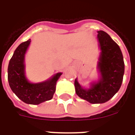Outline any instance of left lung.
<instances>
[{
    "label": "left lung",
    "mask_w": 135,
    "mask_h": 135,
    "mask_svg": "<svg viewBox=\"0 0 135 135\" xmlns=\"http://www.w3.org/2000/svg\"><path fill=\"white\" fill-rule=\"evenodd\" d=\"M100 56L98 68L100 78L84 89L76 79L74 86L76 95L90 103H103L113 98L121 88L124 74V63L121 49L104 31L98 32Z\"/></svg>",
    "instance_id": "1"
}]
</instances>
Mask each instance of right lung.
Here are the masks:
<instances>
[{"mask_svg": "<svg viewBox=\"0 0 135 135\" xmlns=\"http://www.w3.org/2000/svg\"><path fill=\"white\" fill-rule=\"evenodd\" d=\"M31 40L17 47L8 67V80L11 90L22 101L27 104L38 105L52 99L56 85L62 73H57L47 81L33 84L28 81L25 74V56Z\"/></svg>", "mask_w": 135, "mask_h": 135, "instance_id": "add662e5", "label": "right lung"}]
</instances>
